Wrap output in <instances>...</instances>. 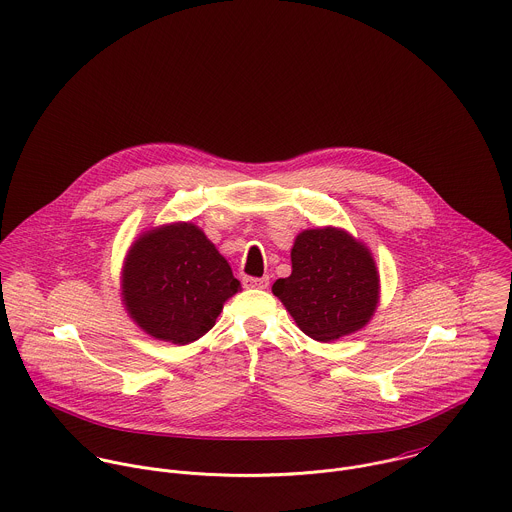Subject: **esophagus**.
I'll return each instance as SVG.
<instances>
[{
  "label": "esophagus",
  "instance_id": "34e87169",
  "mask_svg": "<svg viewBox=\"0 0 512 512\" xmlns=\"http://www.w3.org/2000/svg\"><path fill=\"white\" fill-rule=\"evenodd\" d=\"M243 285L247 289H267L269 287V277H245Z\"/></svg>",
  "mask_w": 512,
  "mask_h": 512
}]
</instances>
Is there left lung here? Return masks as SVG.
<instances>
[{
    "label": "left lung",
    "instance_id": "obj_1",
    "mask_svg": "<svg viewBox=\"0 0 512 512\" xmlns=\"http://www.w3.org/2000/svg\"><path fill=\"white\" fill-rule=\"evenodd\" d=\"M293 273L277 279L273 295L297 326L318 342L360 330L380 299V279L370 251L346 231L324 227L297 235Z\"/></svg>",
    "mask_w": 512,
    "mask_h": 512
}]
</instances>
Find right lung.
<instances>
[{
  "instance_id": "add662e5",
  "label": "right lung",
  "mask_w": 512,
  "mask_h": 512,
  "mask_svg": "<svg viewBox=\"0 0 512 512\" xmlns=\"http://www.w3.org/2000/svg\"><path fill=\"white\" fill-rule=\"evenodd\" d=\"M239 289L229 263L192 223L144 233L130 247L122 271L130 316L150 336L174 344L204 336Z\"/></svg>"
}]
</instances>
